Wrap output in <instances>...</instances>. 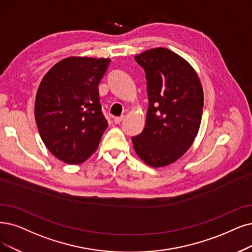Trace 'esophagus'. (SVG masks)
<instances>
[{
    "label": "esophagus",
    "mask_w": 252,
    "mask_h": 252,
    "mask_svg": "<svg viewBox=\"0 0 252 252\" xmlns=\"http://www.w3.org/2000/svg\"><path fill=\"white\" fill-rule=\"evenodd\" d=\"M123 120H124V116H121V117H116V118H115V120H114V122H115L116 124H120L121 122H122Z\"/></svg>",
    "instance_id": "1"
}]
</instances>
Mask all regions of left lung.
Here are the masks:
<instances>
[{
  "instance_id": "left-lung-1",
  "label": "left lung",
  "mask_w": 252,
  "mask_h": 252,
  "mask_svg": "<svg viewBox=\"0 0 252 252\" xmlns=\"http://www.w3.org/2000/svg\"><path fill=\"white\" fill-rule=\"evenodd\" d=\"M146 71L149 108L144 131L132 137L135 153L151 167H163L192 146L200 126L204 91L184 58L165 47L134 57Z\"/></svg>"
}]
</instances>
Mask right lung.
Wrapping results in <instances>:
<instances>
[{
    "mask_svg": "<svg viewBox=\"0 0 252 252\" xmlns=\"http://www.w3.org/2000/svg\"><path fill=\"white\" fill-rule=\"evenodd\" d=\"M109 61L68 57L50 68L38 87L34 113L40 136L65 163H83L93 155L108 126L98 85Z\"/></svg>",
    "mask_w": 252,
    "mask_h": 252,
    "instance_id": "add662e5",
    "label": "right lung"
}]
</instances>
